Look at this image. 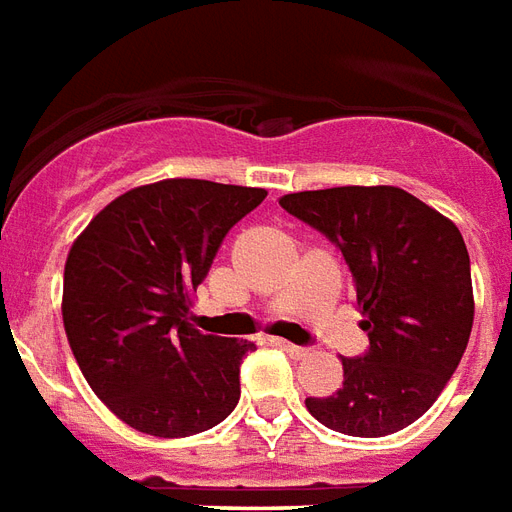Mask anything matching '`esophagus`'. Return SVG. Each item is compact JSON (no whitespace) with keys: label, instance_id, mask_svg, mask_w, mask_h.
<instances>
[{"label":"esophagus","instance_id":"1","mask_svg":"<svg viewBox=\"0 0 512 512\" xmlns=\"http://www.w3.org/2000/svg\"><path fill=\"white\" fill-rule=\"evenodd\" d=\"M272 343H275V346H281L286 354H292L294 360H302V357H308V349H305V346H294V343L283 341V338H272Z\"/></svg>","mask_w":512,"mask_h":512}]
</instances>
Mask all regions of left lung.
Returning <instances> with one entry per match:
<instances>
[{"label": "left lung", "mask_w": 512, "mask_h": 512, "mask_svg": "<svg viewBox=\"0 0 512 512\" xmlns=\"http://www.w3.org/2000/svg\"><path fill=\"white\" fill-rule=\"evenodd\" d=\"M281 207L341 248L368 333L363 357H341L343 387L305 398L349 436H387L423 417L466 349L475 294L453 220L395 185H343L281 196Z\"/></svg>", "instance_id": "obj_1"}]
</instances>
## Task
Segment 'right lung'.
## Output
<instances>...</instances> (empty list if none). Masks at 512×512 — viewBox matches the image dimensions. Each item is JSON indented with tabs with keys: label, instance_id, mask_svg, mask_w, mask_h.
<instances>
[{
	"label": "right lung",
	"instance_id": "add662e5",
	"mask_svg": "<svg viewBox=\"0 0 512 512\" xmlns=\"http://www.w3.org/2000/svg\"><path fill=\"white\" fill-rule=\"evenodd\" d=\"M264 188L160 179L122 193L70 245L62 322L92 393L141 434L177 439L226 420L253 341L199 333L190 294Z\"/></svg>",
	"mask_w": 512,
	"mask_h": 512
}]
</instances>
